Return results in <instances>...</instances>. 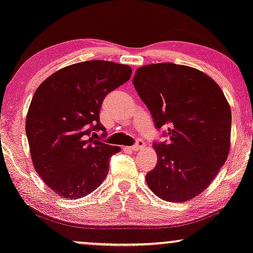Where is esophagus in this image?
I'll return each instance as SVG.
<instances>
[{
  "label": "esophagus",
  "instance_id": "obj_1",
  "mask_svg": "<svg viewBox=\"0 0 253 253\" xmlns=\"http://www.w3.org/2000/svg\"><path fill=\"white\" fill-rule=\"evenodd\" d=\"M144 147H145L144 142L142 140H137L136 144L131 145V147H125V149H127V150H130V151H137V150H140V149L144 148Z\"/></svg>",
  "mask_w": 253,
  "mask_h": 253
}]
</instances>
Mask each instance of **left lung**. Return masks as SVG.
I'll use <instances>...</instances> for the list:
<instances>
[{
	"mask_svg": "<svg viewBox=\"0 0 253 253\" xmlns=\"http://www.w3.org/2000/svg\"><path fill=\"white\" fill-rule=\"evenodd\" d=\"M133 84L169 143H155L157 165L145 175L166 202H187L208 188L230 150L232 112L218 84L202 71L173 63L135 71Z\"/></svg>",
	"mask_w": 253,
	"mask_h": 253,
	"instance_id": "1",
	"label": "left lung"
}]
</instances>
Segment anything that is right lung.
I'll use <instances>...</instances> for the list:
<instances>
[{
  "instance_id": "1",
  "label": "right lung",
  "mask_w": 253,
  "mask_h": 253,
  "mask_svg": "<svg viewBox=\"0 0 253 253\" xmlns=\"http://www.w3.org/2000/svg\"><path fill=\"white\" fill-rule=\"evenodd\" d=\"M130 76L128 65L88 60L58 70L35 90L25 124L31 157L58 196H87L108 175L110 158L120 147L88 136L105 131L99 122L103 99Z\"/></svg>"
}]
</instances>
